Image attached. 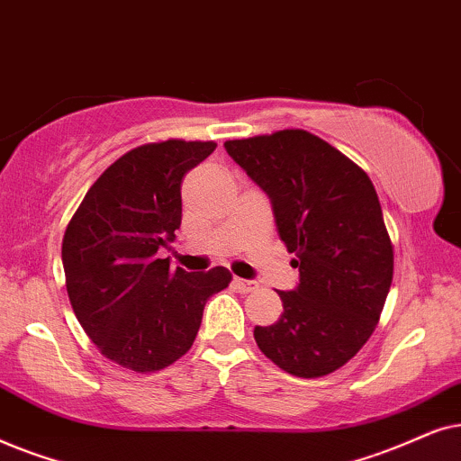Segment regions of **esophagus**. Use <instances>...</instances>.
<instances>
[{
	"label": "esophagus",
	"mask_w": 461,
	"mask_h": 461,
	"mask_svg": "<svg viewBox=\"0 0 461 461\" xmlns=\"http://www.w3.org/2000/svg\"><path fill=\"white\" fill-rule=\"evenodd\" d=\"M234 286L238 288V291L240 293H250V291H255L257 286V282L255 280H244V278H234Z\"/></svg>",
	"instance_id": "obj_1"
}]
</instances>
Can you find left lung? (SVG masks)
Masks as SVG:
<instances>
[{
    "instance_id": "left-lung-1",
    "label": "left lung",
    "mask_w": 461,
    "mask_h": 461,
    "mask_svg": "<svg viewBox=\"0 0 461 461\" xmlns=\"http://www.w3.org/2000/svg\"><path fill=\"white\" fill-rule=\"evenodd\" d=\"M225 151L272 202L299 267V285L278 291V322L255 327L257 346L291 375H329L375 330L392 285L394 253L375 187L305 131L227 140Z\"/></svg>"
}]
</instances>
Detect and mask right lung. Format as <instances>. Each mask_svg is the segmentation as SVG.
Wrapping results in <instances>:
<instances>
[{"mask_svg":"<svg viewBox=\"0 0 461 461\" xmlns=\"http://www.w3.org/2000/svg\"><path fill=\"white\" fill-rule=\"evenodd\" d=\"M212 140L140 145L95 181L67 225V293L101 354L137 373L159 371L192 348L208 297L230 269L170 272L158 259L181 227V183L214 151Z\"/></svg>","mask_w":461,"mask_h":461,"instance_id":"add662e5","label":"right lung"}]
</instances>
